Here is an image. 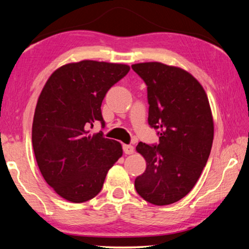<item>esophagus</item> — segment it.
I'll return each mask as SVG.
<instances>
[{"instance_id":"obj_1","label":"esophagus","mask_w":249,"mask_h":249,"mask_svg":"<svg viewBox=\"0 0 249 249\" xmlns=\"http://www.w3.org/2000/svg\"><path fill=\"white\" fill-rule=\"evenodd\" d=\"M123 150L126 155H132L134 153V147L132 145H123Z\"/></svg>"}]
</instances>
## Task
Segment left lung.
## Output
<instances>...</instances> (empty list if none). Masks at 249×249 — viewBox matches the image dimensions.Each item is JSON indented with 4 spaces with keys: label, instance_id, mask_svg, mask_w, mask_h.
<instances>
[{
    "label": "left lung",
    "instance_id": "obj_1",
    "mask_svg": "<svg viewBox=\"0 0 249 249\" xmlns=\"http://www.w3.org/2000/svg\"><path fill=\"white\" fill-rule=\"evenodd\" d=\"M132 69L146 83L148 124L159 136V144L136 147L146 170L135 189L151 204L175 203L192 190L209 159L214 136L209 99L199 81L178 67L142 62Z\"/></svg>",
    "mask_w": 249,
    "mask_h": 249
}]
</instances>
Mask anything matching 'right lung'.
I'll return each instance as SVG.
<instances>
[{
  "label": "right lung",
  "instance_id": "add662e5",
  "mask_svg": "<svg viewBox=\"0 0 249 249\" xmlns=\"http://www.w3.org/2000/svg\"><path fill=\"white\" fill-rule=\"evenodd\" d=\"M129 66L82 60L58 68L37 101L32 142L39 170L67 201L82 203L103 187L109 168L123 155L119 142L103 133L90 135L100 122L107 92L124 78Z\"/></svg>",
  "mask_w": 249,
  "mask_h": 249
}]
</instances>
